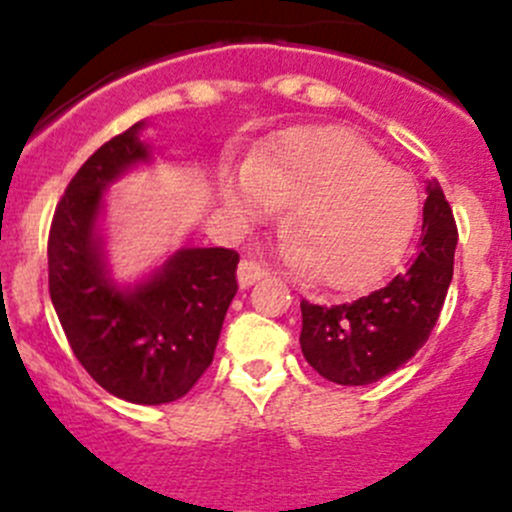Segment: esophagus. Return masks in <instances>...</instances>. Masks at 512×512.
I'll use <instances>...</instances> for the list:
<instances>
[{"label": "esophagus", "mask_w": 512, "mask_h": 512, "mask_svg": "<svg viewBox=\"0 0 512 512\" xmlns=\"http://www.w3.org/2000/svg\"><path fill=\"white\" fill-rule=\"evenodd\" d=\"M265 275H267L265 265H260V262L255 260H242L240 265H237V285L242 289L255 285V282L262 280Z\"/></svg>", "instance_id": "1"}]
</instances>
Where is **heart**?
Returning <instances> with one entry per match:
<instances>
[{"instance_id":"b5f03b06","label":"heart","mask_w":512,"mask_h":512,"mask_svg":"<svg viewBox=\"0 0 512 512\" xmlns=\"http://www.w3.org/2000/svg\"><path fill=\"white\" fill-rule=\"evenodd\" d=\"M227 203L247 220L287 208L285 257L329 289H361L391 270L414 237L421 195L344 128H292L252 153Z\"/></svg>"}]
</instances>
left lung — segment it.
I'll return each instance as SVG.
<instances>
[{
  "label": "left lung",
  "instance_id": "8db88e82",
  "mask_svg": "<svg viewBox=\"0 0 512 512\" xmlns=\"http://www.w3.org/2000/svg\"><path fill=\"white\" fill-rule=\"evenodd\" d=\"M421 242L404 272L347 304L302 299L304 359L342 386H366L404 366L436 327L453 280L458 245L451 205L436 180L426 185Z\"/></svg>",
  "mask_w": 512,
  "mask_h": 512
}]
</instances>
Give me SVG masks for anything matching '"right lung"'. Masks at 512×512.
<instances>
[{"instance_id":"obj_1","label":"right lung","mask_w":512,"mask_h":512,"mask_svg":"<svg viewBox=\"0 0 512 512\" xmlns=\"http://www.w3.org/2000/svg\"><path fill=\"white\" fill-rule=\"evenodd\" d=\"M133 123L86 160L56 205L49 294L66 339L91 379L128 404L180 399L213 364L240 255L183 247L138 282L113 280L101 218L108 185L156 153Z\"/></svg>"}]
</instances>
